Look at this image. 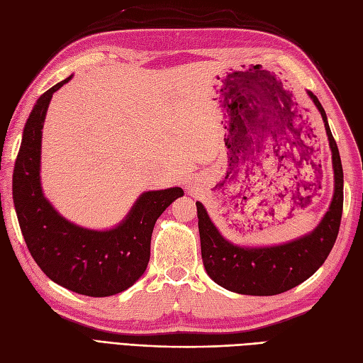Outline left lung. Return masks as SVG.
I'll return each instance as SVG.
<instances>
[{"instance_id": "obj_1", "label": "left lung", "mask_w": 363, "mask_h": 363, "mask_svg": "<svg viewBox=\"0 0 363 363\" xmlns=\"http://www.w3.org/2000/svg\"><path fill=\"white\" fill-rule=\"evenodd\" d=\"M323 116L332 150L335 189L328 211L312 232L289 242L265 247L238 245L227 240L212 223L203 203L196 201L201 257L207 276L216 284L242 295H277L306 281L320 269L335 245L344 204V172L339 150L328 127L325 111L307 91Z\"/></svg>"}]
</instances>
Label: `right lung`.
<instances>
[{
	"label": "right lung",
	"mask_w": 363,
	"mask_h": 363,
	"mask_svg": "<svg viewBox=\"0 0 363 363\" xmlns=\"http://www.w3.org/2000/svg\"><path fill=\"white\" fill-rule=\"evenodd\" d=\"M71 79L42 94L27 119L13 171V204L28 251L47 277L77 294L111 296L133 286L145 272L157 218L184 192L177 186L142 192L123 221L106 230L63 218L43 195L40 148L52 94Z\"/></svg>",
	"instance_id": "obj_1"
}]
</instances>
